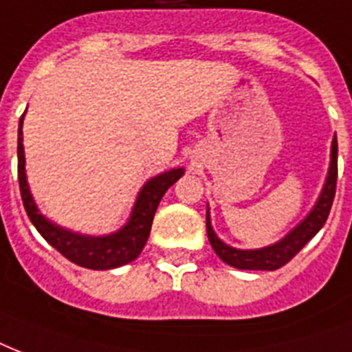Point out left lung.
<instances>
[{"label":"left lung","mask_w":352,"mask_h":352,"mask_svg":"<svg viewBox=\"0 0 352 352\" xmlns=\"http://www.w3.org/2000/svg\"><path fill=\"white\" fill-rule=\"evenodd\" d=\"M336 178H338V141L336 135L332 138L331 145V163L327 170L325 184L321 187V192L316 200L314 207L310 209L309 214L299 222L294 230H290L280 241L270 246L257 248V250H239L224 241H220L211 226V214H209V206H207L206 226H207V239L211 242L214 253L219 255L226 264H230L233 268L239 270H274L285 266V264L294 258L301 252V248L323 228L327 222V217L331 213L332 200L336 195Z\"/></svg>","instance_id":"8db88e82"}]
</instances>
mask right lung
I'll use <instances>...</instances> for the list:
<instances>
[{
    "instance_id": "1",
    "label": "right lung",
    "mask_w": 352,
    "mask_h": 352,
    "mask_svg": "<svg viewBox=\"0 0 352 352\" xmlns=\"http://www.w3.org/2000/svg\"><path fill=\"white\" fill-rule=\"evenodd\" d=\"M25 116V113H23ZM23 116L18 128V182L20 192L27 217L31 219L32 226L38 233L51 244V246L69 258L72 263L89 270H111L132 263L139 257L141 250L145 248L148 235H151L152 220L156 209L162 201L163 195L170 185H174L184 176V167H174L170 170L152 176L138 192L133 201L132 213L126 224L121 230L108 233V235H84L77 231L67 230L54 224L53 220L43 217L38 209L36 201L32 198L31 187L25 174V151H23Z\"/></svg>"
}]
</instances>
